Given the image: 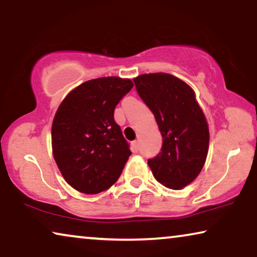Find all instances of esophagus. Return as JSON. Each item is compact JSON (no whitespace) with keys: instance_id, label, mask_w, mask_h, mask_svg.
Returning <instances> with one entry per match:
<instances>
[{"instance_id":"1","label":"esophagus","mask_w":257,"mask_h":257,"mask_svg":"<svg viewBox=\"0 0 257 257\" xmlns=\"http://www.w3.org/2000/svg\"><path fill=\"white\" fill-rule=\"evenodd\" d=\"M132 148H133V151L135 152V153L139 152V142L134 141L133 143H132Z\"/></svg>"}]
</instances>
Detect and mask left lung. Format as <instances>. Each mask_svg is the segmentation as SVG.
Instances as JSON below:
<instances>
[{"label":"left lung","instance_id":"obj_1","mask_svg":"<svg viewBox=\"0 0 257 257\" xmlns=\"http://www.w3.org/2000/svg\"><path fill=\"white\" fill-rule=\"evenodd\" d=\"M134 83L163 136L162 152L148 160L153 177L167 188L182 189L200 174L209 150L208 122L195 92L165 72L140 75Z\"/></svg>","mask_w":257,"mask_h":257}]
</instances>
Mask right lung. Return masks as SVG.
Wrapping results in <instances>:
<instances>
[{
    "label": "right lung",
    "mask_w": 257,
    "mask_h": 257,
    "mask_svg": "<svg viewBox=\"0 0 257 257\" xmlns=\"http://www.w3.org/2000/svg\"><path fill=\"white\" fill-rule=\"evenodd\" d=\"M128 78L87 80L68 93L52 124V149L64 180L84 194L112 187L132 151L114 120L118 101L133 89Z\"/></svg>",
    "instance_id": "add662e5"
}]
</instances>
